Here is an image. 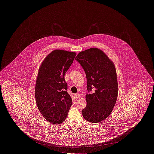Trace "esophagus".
<instances>
[{
  "label": "esophagus",
  "instance_id": "esophagus-1",
  "mask_svg": "<svg viewBox=\"0 0 154 154\" xmlns=\"http://www.w3.org/2000/svg\"><path fill=\"white\" fill-rule=\"evenodd\" d=\"M74 97H75V99H78L80 96V95L79 94H74Z\"/></svg>",
  "mask_w": 154,
  "mask_h": 154
}]
</instances>
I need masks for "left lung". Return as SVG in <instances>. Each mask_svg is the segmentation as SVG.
<instances>
[{"label": "left lung", "instance_id": "1", "mask_svg": "<svg viewBox=\"0 0 154 154\" xmlns=\"http://www.w3.org/2000/svg\"><path fill=\"white\" fill-rule=\"evenodd\" d=\"M75 59L84 70L87 80V103L82 114L90 122H100L110 116L117 102L116 67L108 57L96 48L80 52Z\"/></svg>", "mask_w": 154, "mask_h": 154}]
</instances>
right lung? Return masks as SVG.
<instances>
[{
    "mask_svg": "<svg viewBox=\"0 0 154 154\" xmlns=\"http://www.w3.org/2000/svg\"><path fill=\"white\" fill-rule=\"evenodd\" d=\"M75 55L74 52L54 50L44 59L38 69L35 86L37 106L44 118L51 124L63 122L72 105L65 75Z\"/></svg>",
    "mask_w": 154,
    "mask_h": 154,
    "instance_id": "1",
    "label": "right lung"
}]
</instances>
